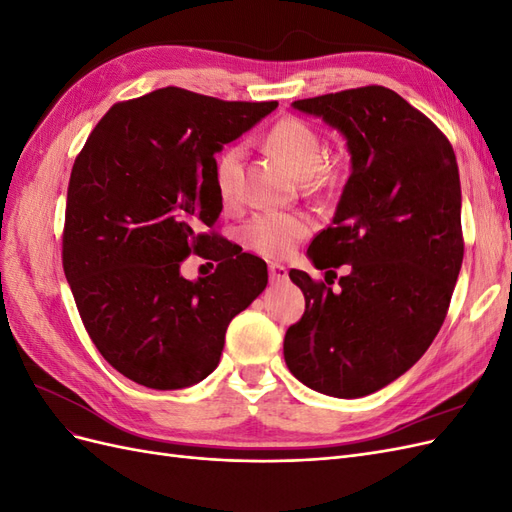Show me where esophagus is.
Masks as SVG:
<instances>
[{
    "label": "esophagus",
    "mask_w": 512,
    "mask_h": 512,
    "mask_svg": "<svg viewBox=\"0 0 512 512\" xmlns=\"http://www.w3.org/2000/svg\"><path fill=\"white\" fill-rule=\"evenodd\" d=\"M269 280L273 284H280V282H286L288 280V269L282 267V265H269Z\"/></svg>",
    "instance_id": "1"
}]
</instances>
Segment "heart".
Wrapping results in <instances>:
<instances>
[{"label":"heart","mask_w":512,"mask_h":512,"mask_svg":"<svg viewBox=\"0 0 512 512\" xmlns=\"http://www.w3.org/2000/svg\"><path fill=\"white\" fill-rule=\"evenodd\" d=\"M265 143L269 151L282 158L301 179L327 177L320 166L322 162V138L314 126L299 117H282L269 128ZM243 151L241 147L224 149L213 166L215 190L224 205H235L243 183ZM312 222L303 213L292 211H265L256 213L241 228L243 245L265 258H286L292 254L307 235Z\"/></svg>","instance_id":"heart-1"}]
</instances>
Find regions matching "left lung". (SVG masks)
Segmentation results:
<instances>
[{"label": "left lung", "instance_id": "left-lung-1", "mask_svg": "<svg viewBox=\"0 0 512 512\" xmlns=\"http://www.w3.org/2000/svg\"><path fill=\"white\" fill-rule=\"evenodd\" d=\"M346 136L352 173L333 222L309 243L322 280L292 269L305 314L284 337L309 389L354 399L421 359L451 305L463 260L461 185L442 130L393 89L367 85L292 102ZM351 271L333 291L328 277Z\"/></svg>", "mask_w": 512, "mask_h": 512}]
</instances>
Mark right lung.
Returning a JSON list of instances; mask_svg holds the SVG:
<instances>
[{"instance_id": "1", "label": "right lung", "mask_w": 512, "mask_h": 512, "mask_svg": "<svg viewBox=\"0 0 512 512\" xmlns=\"http://www.w3.org/2000/svg\"><path fill=\"white\" fill-rule=\"evenodd\" d=\"M277 102L181 87L117 102L74 160L61 262L81 320L119 374L170 391L218 367L230 320L265 290V260L215 232V153ZM190 253L219 262L185 281Z\"/></svg>"}]
</instances>
